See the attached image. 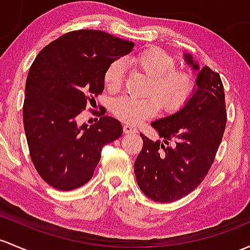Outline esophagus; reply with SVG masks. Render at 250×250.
Segmentation results:
<instances>
[{"label": "esophagus", "mask_w": 250, "mask_h": 250, "mask_svg": "<svg viewBox=\"0 0 250 250\" xmlns=\"http://www.w3.org/2000/svg\"><path fill=\"white\" fill-rule=\"evenodd\" d=\"M123 132H125V134H134L138 132V129L135 127H133V125H123Z\"/></svg>", "instance_id": "obj_1"}]
</instances>
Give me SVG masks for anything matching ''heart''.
I'll list each match as a JSON object with an SVG mask.
<instances>
[{
  "label": "heart",
  "instance_id": "1",
  "mask_svg": "<svg viewBox=\"0 0 250 250\" xmlns=\"http://www.w3.org/2000/svg\"><path fill=\"white\" fill-rule=\"evenodd\" d=\"M136 69L149 77L148 98L138 99L123 96L111 102V111L117 118L130 125H138L158 112L159 107L167 114L182 109L191 97L195 80L187 70L176 68V60L157 46L141 50L132 57ZM125 74V63L116 60L104 72V86L109 92H117Z\"/></svg>",
  "mask_w": 250,
  "mask_h": 250
}]
</instances>
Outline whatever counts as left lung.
Wrapping results in <instances>:
<instances>
[{
	"mask_svg": "<svg viewBox=\"0 0 250 250\" xmlns=\"http://www.w3.org/2000/svg\"><path fill=\"white\" fill-rule=\"evenodd\" d=\"M183 56L199 72L193 96L180 111L151 123L163 143L140 133L144 146L134 164L139 187L158 202L180 200L200 185L213 164L227 125L220 75L207 65L200 69L191 55Z\"/></svg>",
	"mask_w": 250,
	"mask_h": 250,
	"instance_id": "1",
	"label": "left lung"
}]
</instances>
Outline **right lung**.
<instances>
[{
  "mask_svg": "<svg viewBox=\"0 0 250 250\" xmlns=\"http://www.w3.org/2000/svg\"><path fill=\"white\" fill-rule=\"evenodd\" d=\"M134 43L103 31L78 30L55 39L37 55L28 72L22 116L30 156L51 187L73 190L86 185L104 145L122 135L116 118L79 125L88 102L104 91L107 65L129 54Z\"/></svg>",
  "mask_w": 250,
  "mask_h": 250,
  "instance_id": "obj_1",
  "label": "right lung"
}]
</instances>
